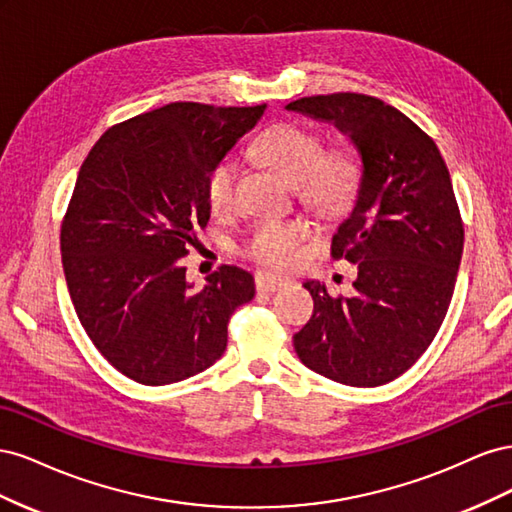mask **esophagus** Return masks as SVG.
Masks as SVG:
<instances>
[{
	"instance_id": "1",
	"label": "esophagus",
	"mask_w": 512,
	"mask_h": 512,
	"mask_svg": "<svg viewBox=\"0 0 512 512\" xmlns=\"http://www.w3.org/2000/svg\"><path fill=\"white\" fill-rule=\"evenodd\" d=\"M288 284L286 277L273 275V273H258L256 275V288L262 292H277Z\"/></svg>"
}]
</instances>
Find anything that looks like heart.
<instances>
[{
  "label": "heart",
  "mask_w": 512,
  "mask_h": 512,
  "mask_svg": "<svg viewBox=\"0 0 512 512\" xmlns=\"http://www.w3.org/2000/svg\"><path fill=\"white\" fill-rule=\"evenodd\" d=\"M256 156L299 188L305 203L322 215H342L359 192V164L346 149L324 153L322 138L292 123L262 132L254 143ZM237 162L230 156L213 164L205 192L213 211L230 209L235 200ZM312 230L301 220H265L245 241V254L260 265L286 269L297 265Z\"/></svg>",
  "instance_id": "heart-1"
}]
</instances>
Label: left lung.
Here are the masks:
<instances>
[{
  "instance_id": "1",
  "label": "left lung",
  "mask_w": 512,
  "mask_h": 512,
  "mask_svg": "<svg viewBox=\"0 0 512 512\" xmlns=\"http://www.w3.org/2000/svg\"><path fill=\"white\" fill-rule=\"evenodd\" d=\"M348 134L361 158L354 209L333 258L356 265L352 297L307 280L314 314L292 337L305 367L348 386L399 378L429 348L451 305L463 224L436 143L395 106L363 94L286 104Z\"/></svg>"
}]
</instances>
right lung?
I'll return each instance as SVG.
<instances>
[{
	"instance_id": "obj_1",
	"label": "right lung",
	"mask_w": 512,
	"mask_h": 512,
	"mask_svg": "<svg viewBox=\"0 0 512 512\" xmlns=\"http://www.w3.org/2000/svg\"><path fill=\"white\" fill-rule=\"evenodd\" d=\"M267 104L173 102L108 128L61 224V262L89 339L123 376L162 386L220 359L254 277L224 265L192 290L181 258L211 218L205 183Z\"/></svg>"
}]
</instances>
